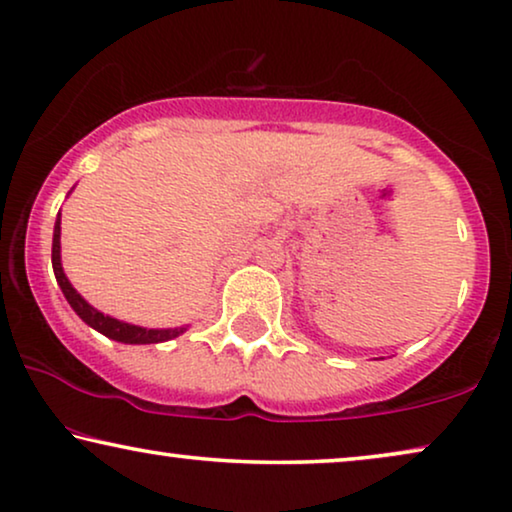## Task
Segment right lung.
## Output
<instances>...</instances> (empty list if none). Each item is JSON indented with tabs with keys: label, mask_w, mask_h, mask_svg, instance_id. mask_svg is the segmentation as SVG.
<instances>
[{
	"label": "right lung",
	"mask_w": 512,
	"mask_h": 512,
	"mask_svg": "<svg viewBox=\"0 0 512 512\" xmlns=\"http://www.w3.org/2000/svg\"><path fill=\"white\" fill-rule=\"evenodd\" d=\"M60 213H57L55 220V229H53V271L57 278V285L64 294V299L69 301V306L74 308L78 318H81L85 325L92 327L99 334H104L106 338H113L118 343H129V345H146V343H164L171 341V338L181 336L187 327H174V329H148V327H139V325H129V322H122L118 318H111V315H104L102 311H97L95 306H90L81 294L74 290V285L69 283L67 273L62 269V257H60Z\"/></svg>",
	"instance_id": "add662e5"
}]
</instances>
